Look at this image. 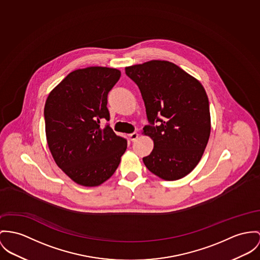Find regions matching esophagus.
<instances>
[{"mask_svg": "<svg viewBox=\"0 0 260 260\" xmlns=\"http://www.w3.org/2000/svg\"><path fill=\"white\" fill-rule=\"evenodd\" d=\"M128 138H129V140H132V141H136V140H138V138H139V134L138 133H133V134H131L128 136Z\"/></svg>", "mask_w": 260, "mask_h": 260, "instance_id": "obj_1", "label": "esophagus"}]
</instances>
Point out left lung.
<instances>
[{
	"instance_id": "left-lung-1",
	"label": "left lung",
	"mask_w": 260,
	"mask_h": 260,
	"mask_svg": "<svg viewBox=\"0 0 260 260\" xmlns=\"http://www.w3.org/2000/svg\"><path fill=\"white\" fill-rule=\"evenodd\" d=\"M125 74L140 88L149 122L143 134L154 142L143 163L162 179L183 178L199 163L210 138V106L204 87L169 61L125 67Z\"/></svg>"
}]
</instances>
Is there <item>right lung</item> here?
<instances>
[{
  "mask_svg": "<svg viewBox=\"0 0 260 260\" xmlns=\"http://www.w3.org/2000/svg\"><path fill=\"white\" fill-rule=\"evenodd\" d=\"M120 77L115 68L87 67L69 73L44 106L48 147L56 164L74 182L98 186L116 171L126 140L107 123L108 94Z\"/></svg>",
  "mask_w": 260,
  "mask_h": 260,
  "instance_id": "1",
  "label": "right lung"
}]
</instances>
